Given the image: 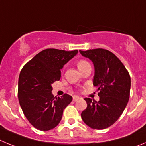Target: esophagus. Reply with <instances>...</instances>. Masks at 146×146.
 Instances as JSON below:
<instances>
[{"label": "esophagus", "mask_w": 146, "mask_h": 146, "mask_svg": "<svg viewBox=\"0 0 146 146\" xmlns=\"http://www.w3.org/2000/svg\"><path fill=\"white\" fill-rule=\"evenodd\" d=\"M80 99V97L79 96H73V101L74 102H77V101H78V100H79Z\"/></svg>", "instance_id": "1"}]
</instances>
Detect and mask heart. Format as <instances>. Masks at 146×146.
<instances>
[{"label":"heart","instance_id":"b5f03b06","mask_svg":"<svg viewBox=\"0 0 146 146\" xmlns=\"http://www.w3.org/2000/svg\"><path fill=\"white\" fill-rule=\"evenodd\" d=\"M87 64H89L87 60H83V59H80V60H79L78 62H77V67H78V69H80V68H81V67L83 66H85Z\"/></svg>","mask_w":146,"mask_h":146}]
</instances>
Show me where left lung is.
<instances>
[{
  "mask_svg": "<svg viewBox=\"0 0 146 146\" xmlns=\"http://www.w3.org/2000/svg\"><path fill=\"white\" fill-rule=\"evenodd\" d=\"M80 52L92 60L95 69L93 83L99 91V101L84 99L87 108L81 113L82 119L94 129L108 128L116 122L128 103L130 75L122 62L109 50L98 48Z\"/></svg>",
  "mask_w": 146,
  "mask_h": 146,
  "instance_id": "1",
  "label": "left lung"
}]
</instances>
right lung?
I'll use <instances>...</instances> for the list:
<instances>
[{
  "label": "right lung",
  "mask_w": 146,
  "mask_h": 146,
  "mask_svg": "<svg viewBox=\"0 0 146 146\" xmlns=\"http://www.w3.org/2000/svg\"><path fill=\"white\" fill-rule=\"evenodd\" d=\"M78 50L58 49L42 50L27 63L20 72L18 81V99L30 123L37 129L48 131L57 126L66 107L72 97L52 94V83L60 78V69Z\"/></svg>",
  "instance_id": "add662e5"
}]
</instances>
